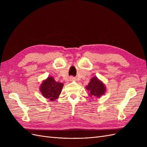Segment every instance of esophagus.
Masks as SVG:
<instances>
[{"label":"esophagus","mask_w":147,"mask_h":147,"mask_svg":"<svg viewBox=\"0 0 147 147\" xmlns=\"http://www.w3.org/2000/svg\"><path fill=\"white\" fill-rule=\"evenodd\" d=\"M69 80H70V81H75V77H70V78H69Z\"/></svg>","instance_id":"34e87169"}]
</instances>
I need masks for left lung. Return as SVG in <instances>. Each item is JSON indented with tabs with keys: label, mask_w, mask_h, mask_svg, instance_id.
Returning a JSON list of instances; mask_svg holds the SVG:
<instances>
[{
	"label": "left lung",
	"mask_w": 147,
	"mask_h": 147,
	"mask_svg": "<svg viewBox=\"0 0 147 147\" xmlns=\"http://www.w3.org/2000/svg\"><path fill=\"white\" fill-rule=\"evenodd\" d=\"M86 89L89 92V96L91 97H100L105 92L106 88L104 84L96 77L91 79V81L86 86Z\"/></svg>",
	"instance_id": "1"
}]
</instances>
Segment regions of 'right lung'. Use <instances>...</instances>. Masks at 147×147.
<instances>
[{"label":"right lung","mask_w":147,"mask_h":147,"mask_svg":"<svg viewBox=\"0 0 147 147\" xmlns=\"http://www.w3.org/2000/svg\"><path fill=\"white\" fill-rule=\"evenodd\" d=\"M63 86V83L56 82L53 77H48L42 83L40 90L44 97L53 101L58 98Z\"/></svg>","instance_id":"add662e5"}]
</instances>
